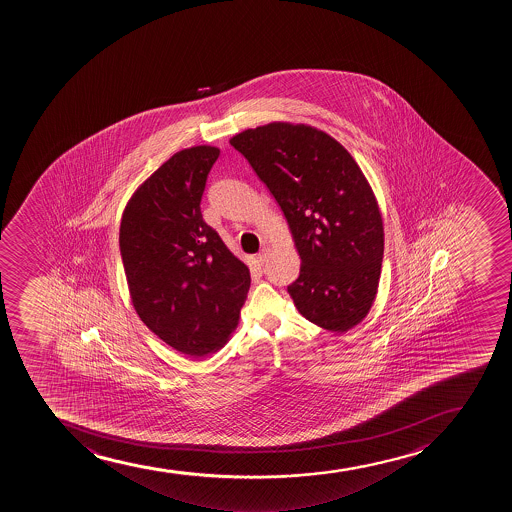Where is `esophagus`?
I'll return each mask as SVG.
<instances>
[{
	"mask_svg": "<svg viewBox=\"0 0 512 512\" xmlns=\"http://www.w3.org/2000/svg\"><path fill=\"white\" fill-rule=\"evenodd\" d=\"M269 248H262V252H259V255H257V262H259L260 265H264L265 262H267V259H269Z\"/></svg>",
	"mask_w": 512,
	"mask_h": 512,
	"instance_id": "obj_1",
	"label": "esophagus"
}]
</instances>
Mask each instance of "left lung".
Here are the masks:
<instances>
[{
    "label": "left lung",
    "instance_id": "left-lung-1",
    "mask_svg": "<svg viewBox=\"0 0 512 512\" xmlns=\"http://www.w3.org/2000/svg\"><path fill=\"white\" fill-rule=\"evenodd\" d=\"M230 144L289 223L301 257V274L287 287L297 311L327 331L359 324L378 292L385 232L353 156L326 132L290 122L247 129Z\"/></svg>",
    "mask_w": 512,
    "mask_h": 512
}]
</instances>
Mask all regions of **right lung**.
<instances>
[{"label": "right lung", "mask_w": 512, "mask_h": 512, "mask_svg": "<svg viewBox=\"0 0 512 512\" xmlns=\"http://www.w3.org/2000/svg\"><path fill=\"white\" fill-rule=\"evenodd\" d=\"M215 146L173 154L132 193L119 247L137 316L171 348L203 358L227 343L250 289V270L201 215Z\"/></svg>", "instance_id": "add662e5"}]
</instances>
